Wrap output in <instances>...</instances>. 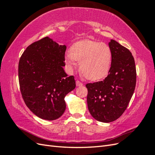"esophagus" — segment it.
Listing matches in <instances>:
<instances>
[{
  "mask_svg": "<svg viewBox=\"0 0 155 155\" xmlns=\"http://www.w3.org/2000/svg\"><path fill=\"white\" fill-rule=\"evenodd\" d=\"M76 86H77V87H81V86H83V83H82L81 82L79 81H76Z\"/></svg>",
  "mask_w": 155,
  "mask_h": 155,
  "instance_id": "obj_1",
  "label": "esophagus"
}]
</instances>
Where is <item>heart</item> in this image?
I'll return each mask as SVG.
<instances>
[{"label": "heart", "instance_id": "heart-1", "mask_svg": "<svg viewBox=\"0 0 155 155\" xmlns=\"http://www.w3.org/2000/svg\"><path fill=\"white\" fill-rule=\"evenodd\" d=\"M112 54L107 44L91 40H83L74 43L64 54V62L68 71L72 73L79 61V68L84 76L92 81L105 78L110 69Z\"/></svg>", "mask_w": 155, "mask_h": 155}]
</instances>
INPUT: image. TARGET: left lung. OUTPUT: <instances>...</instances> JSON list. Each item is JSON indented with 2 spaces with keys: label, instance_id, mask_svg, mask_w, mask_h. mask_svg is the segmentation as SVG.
<instances>
[{
  "label": "left lung",
  "instance_id": "1",
  "mask_svg": "<svg viewBox=\"0 0 155 155\" xmlns=\"http://www.w3.org/2000/svg\"><path fill=\"white\" fill-rule=\"evenodd\" d=\"M109 46L112 54L109 75L104 81L86 85L88 110L94 118L104 123L112 122L122 115L133 96L137 81L130 51L113 39Z\"/></svg>",
  "mask_w": 155,
  "mask_h": 155
}]
</instances>
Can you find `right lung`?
<instances>
[{"mask_svg":"<svg viewBox=\"0 0 155 155\" xmlns=\"http://www.w3.org/2000/svg\"><path fill=\"white\" fill-rule=\"evenodd\" d=\"M66 46L46 37L28 46L18 63V81L26 105L35 116L54 120L66 109L64 97L76 87L64 72Z\"/></svg>","mask_w":155,"mask_h":155,"instance_id":"add662e5","label":"right lung"}]
</instances>
